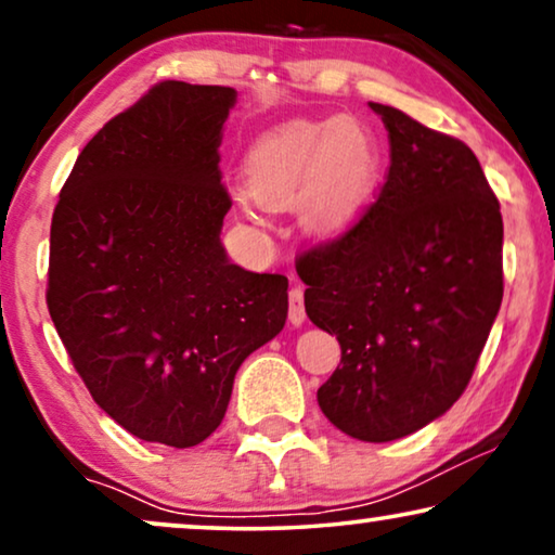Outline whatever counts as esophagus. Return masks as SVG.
<instances>
[{
	"label": "esophagus",
	"mask_w": 555,
	"mask_h": 555,
	"mask_svg": "<svg viewBox=\"0 0 555 555\" xmlns=\"http://www.w3.org/2000/svg\"><path fill=\"white\" fill-rule=\"evenodd\" d=\"M287 318L293 325L306 323V302H302V287H293L291 291V308H287Z\"/></svg>",
	"instance_id": "esophagus-1"
}]
</instances>
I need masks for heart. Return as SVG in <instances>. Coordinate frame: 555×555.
Segmentation results:
<instances>
[{
    "label": "heart",
    "mask_w": 555,
    "mask_h": 555,
    "mask_svg": "<svg viewBox=\"0 0 555 555\" xmlns=\"http://www.w3.org/2000/svg\"><path fill=\"white\" fill-rule=\"evenodd\" d=\"M382 171L376 139L353 116L287 120L262 133L245 156V186L257 204L295 202L298 222L328 240L359 222L374 202Z\"/></svg>",
    "instance_id": "obj_1"
}]
</instances>
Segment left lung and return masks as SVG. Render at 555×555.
<instances>
[{"instance_id":"8db88e82","label":"left lung","mask_w":555,"mask_h":555,"mask_svg":"<svg viewBox=\"0 0 555 555\" xmlns=\"http://www.w3.org/2000/svg\"><path fill=\"white\" fill-rule=\"evenodd\" d=\"M391 166L361 222L298 260L306 313L338 338L318 389L333 427L391 442L462 397L503 302V217L465 143L391 105Z\"/></svg>"}]
</instances>
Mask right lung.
<instances>
[{"label": "right lung", "instance_id": "add662e5", "mask_svg": "<svg viewBox=\"0 0 555 555\" xmlns=\"http://www.w3.org/2000/svg\"><path fill=\"white\" fill-rule=\"evenodd\" d=\"M237 90L166 80L75 162L50 230L48 308L95 404L186 450L224 420L237 369L283 331L287 278L234 264L219 146Z\"/></svg>", "mask_w": 555, "mask_h": 555}]
</instances>
